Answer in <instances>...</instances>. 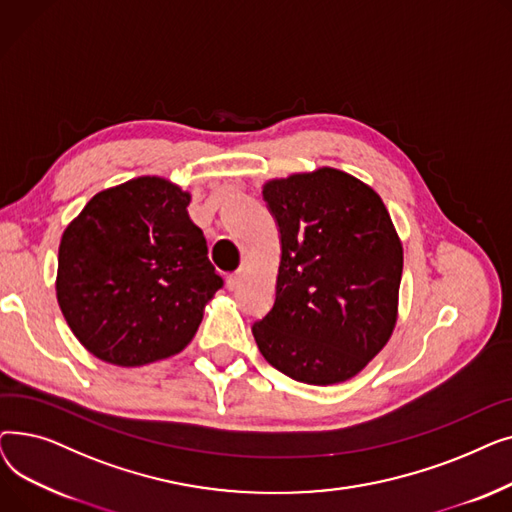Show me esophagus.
Segmentation results:
<instances>
[{
	"instance_id": "1",
	"label": "esophagus",
	"mask_w": 512,
	"mask_h": 512,
	"mask_svg": "<svg viewBox=\"0 0 512 512\" xmlns=\"http://www.w3.org/2000/svg\"><path fill=\"white\" fill-rule=\"evenodd\" d=\"M240 282H242V272H234L228 276L226 286H228V290H236L240 286Z\"/></svg>"
}]
</instances>
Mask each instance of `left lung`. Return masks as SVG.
<instances>
[{
    "instance_id": "8db88e82",
    "label": "left lung",
    "mask_w": 512,
    "mask_h": 512,
    "mask_svg": "<svg viewBox=\"0 0 512 512\" xmlns=\"http://www.w3.org/2000/svg\"><path fill=\"white\" fill-rule=\"evenodd\" d=\"M280 230L276 301L253 324L265 361L288 378H355L392 336L402 245L390 213L359 178L319 168L263 184Z\"/></svg>"
}]
</instances>
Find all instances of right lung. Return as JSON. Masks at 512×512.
Instances as JSON below:
<instances>
[{"instance_id": "1", "label": "right lung", "mask_w": 512, "mask_h": 512, "mask_svg": "<svg viewBox=\"0 0 512 512\" xmlns=\"http://www.w3.org/2000/svg\"><path fill=\"white\" fill-rule=\"evenodd\" d=\"M188 203L178 184L141 176L97 193L64 230L58 303L97 359L141 367L193 340L224 280Z\"/></svg>"}]
</instances>
